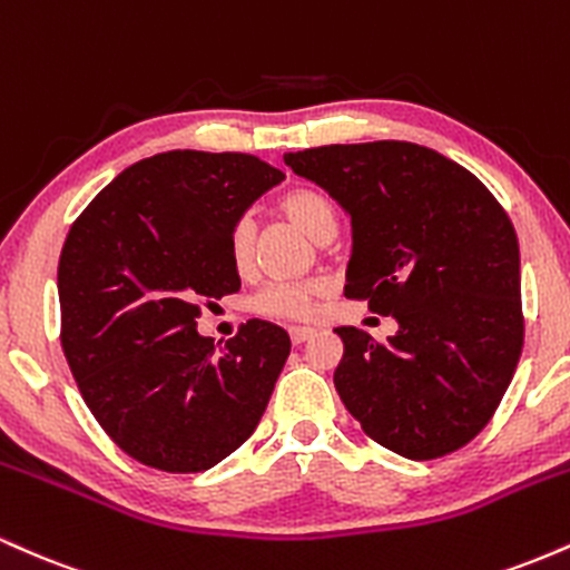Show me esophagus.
<instances>
[{
    "instance_id": "34e87169",
    "label": "esophagus",
    "mask_w": 570,
    "mask_h": 570,
    "mask_svg": "<svg viewBox=\"0 0 570 570\" xmlns=\"http://www.w3.org/2000/svg\"><path fill=\"white\" fill-rule=\"evenodd\" d=\"M313 335H316V330H311V326H292L289 330V337L294 345H303L305 340H311Z\"/></svg>"
}]
</instances>
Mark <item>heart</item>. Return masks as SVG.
<instances>
[{
    "label": "heart",
    "instance_id": "b5f03b06",
    "mask_svg": "<svg viewBox=\"0 0 570 570\" xmlns=\"http://www.w3.org/2000/svg\"><path fill=\"white\" fill-rule=\"evenodd\" d=\"M281 212L289 217L305 235H311L318 244L335 238L337 212L322 189L294 187L281 198ZM254 222L252 217H238L233 222L230 235H227V252H230L233 265L246 271L254 259ZM326 284L318 278H297V281H267V284L252 297V311L267 318H292L303 322L316 311L318 299L324 297Z\"/></svg>",
    "mask_w": 570,
    "mask_h": 570
}]
</instances>
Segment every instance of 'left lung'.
Segmentation results:
<instances>
[{
    "mask_svg": "<svg viewBox=\"0 0 570 570\" xmlns=\"http://www.w3.org/2000/svg\"><path fill=\"white\" fill-rule=\"evenodd\" d=\"M284 163L351 217L345 297L399 324L385 343L337 326L340 399L399 455L455 453L493 417L525 337L507 212L472 171L421 144H330Z\"/></svg>",
    "mask_w": 570,
    "mask_h": 570,
    "instance_id": "left-lung-1",
    "label": "left lung"
}]
</instances>
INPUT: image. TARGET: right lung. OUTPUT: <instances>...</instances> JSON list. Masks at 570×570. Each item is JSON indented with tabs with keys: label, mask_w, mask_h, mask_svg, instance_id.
<instances>
[{
	"label": "right lung",
	"mask_w": 570,
	"mask_h": 570,
	"mask_svg": "<svg viewBox=\"0 0 570 570\" xmlns=\"http://www.w3.org/2000/svg\"><path fill=\"white\" fill-rule=\"evenodd\" d=\"M278 181L254 155L160 153L104 187L63 240V356L101 429L144 466L206 472L263 417L289 335L252 318L217 351L195 318L240 289L227 235Z\"/></svg>",
	"instance_id": "right-lung-1"
}]
</instances>
